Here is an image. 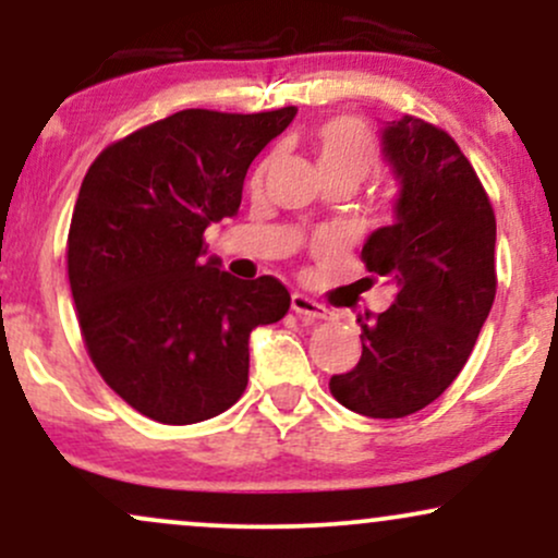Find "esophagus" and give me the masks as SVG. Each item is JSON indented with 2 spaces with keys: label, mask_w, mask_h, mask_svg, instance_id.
Returning <instances> with one entry per match:
<instances>
[{
  "label": "esophagus",
  "mask_w": 558,
  "mask_h": 558,
  "mask_svg": "<svg viewBox=\"0 0 558 558\" xmlns=\"http://www.w3.org/2000/svg\"><path fill=\"white\" fill-rule=\"evenodd\" d=\"M291 310L296 312L299 317L310 319V323H317V319H330L332 312L328 310V306H323L319 301L304 296V293H293L291 299Z\"/></svg>",
  "instance_id": "obj_1"
}]
</instances>
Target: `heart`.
<instances>
[{"mask_svg": "<svg viewBox=\"0 0 558 558\" xmlns=\"http://www.w3.org/2000/svg\"><path fill=\"white\" fill-rule=\"evenodd\" d=\"M317 172H343L356 183L380 168L373 133L354 118H336L315 133Z\"/></svg>", "mask_w": 558, "mask_h": 558, "instance_id": "obj_1", "label": "heart"}]
</instances>
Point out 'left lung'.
<instances>
[{"label": "left lung", "mask_w": 558, "mask_h": 558, "mask_svg": "<svg viewBox=\"0 0 558 558\" xmlns=\"http://www.w3.org/2000/svg\"><path fill=\"white\" fill-rule=\"evenodd\" d=\"M383 155L401 181L396 222L362 248L373 286L396 299L360 317L362 360L330 377L351 412L399 420L420 412L457 380L496 299V215L475 168L438 125L403 114L383 128Z\"/></svg>", "instance_id": "1"}]
</instances>
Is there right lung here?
I'll list each match as a JSON object with an SVG mask.
<instances>
[{
	"mask_svg": "<svg viewBox=\"0 0 558 558\" xmlns=\"http://www.w3.org/2000/svg\"><path fill=\"white\" fill-rule=\"evenodd\" d=\"M296 118L181 110L114 141L83 178L68 278L94 367L162 425L217 417L248 383V336L286 317L272 275L239 280L204 230L241 207L248 165Z\"/></svg>",
	"mask_w": 558,
	"mask_h": 558,
	"instance_id": "1",
	"label": "right lung"
}]
</instances>
